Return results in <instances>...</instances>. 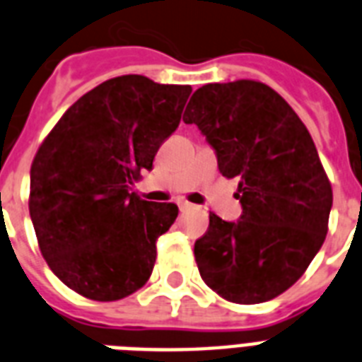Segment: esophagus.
Here are the masks:
<instances>
[{"instance_id":"34e87169","label":"esophagus","mask_w":362,"mask_h":362,"mask_svg":"<svg viewBox=\"0 0 362 362\" xmlns=\"http://www.w3.org/2000/svg\"><path fill=\"white\" fill-rule=\"evenodd\" d=\"M191 206H193V204H189L187 201H178V208H180V211L191 210Z\"/></svg>"}]
</instances>
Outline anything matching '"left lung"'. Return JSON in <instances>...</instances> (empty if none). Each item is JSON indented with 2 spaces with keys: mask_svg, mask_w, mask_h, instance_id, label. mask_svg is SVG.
I'll return each mask as SVG.
<instances>
[{
  "mask_svg": "<svg viewBox=\"0 0 362 362\" xmlns=\"http://www.w3.org/2000/svg\"><path fill=\"white\" fill-rule=\"evenodd\" d=\"M184 122L206 135L219 173L240 180L243 208L234 223L210 211L206 234L195 242L202 281L232 303L277 298L320 251L333 206L307 126L283 96L255 79L202 85Z\"/></svg>",
  "mask_w": 362,
  "mask_h": 362,
  "instance_id": "8db88e82",
  "label": "left lung"
}]
</instances>
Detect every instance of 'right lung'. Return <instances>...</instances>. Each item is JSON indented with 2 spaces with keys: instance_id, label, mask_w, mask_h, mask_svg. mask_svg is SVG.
Instances as JSON below:
<instances>
[{
  "instance_id": "obj_1",
  "label": "right lung",
  "mask_w": 362,
  "mask_h": 362,
  "mask_svg": "<svg viewBox=\"0 0 362 362\" xmlns=\"http://www.w3.org/2000/svg\"><path fill=\"white\" fill-rule=\"evenodd\" d=\"M189 95V85L145 76L107 79L70 105L38 146L29 216L49 269L79 296L117 301L151 277L156 242L178 206L130 189L178 128Z\"/></svg>"
}]
</instances>
